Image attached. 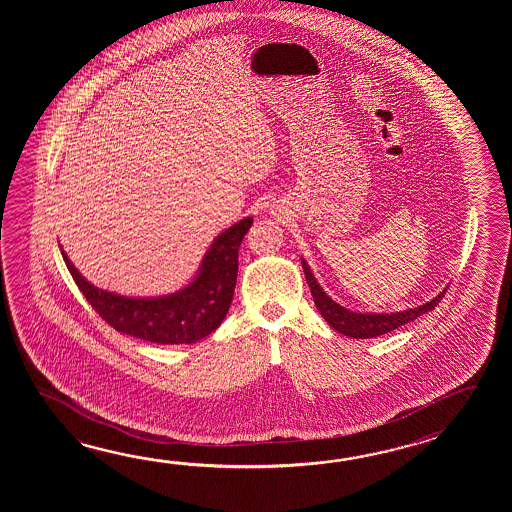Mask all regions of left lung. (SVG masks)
Here are the masks:
<instances>
[{"label": "left lung", "instance_id": "obj_1", "mask_svg": "<svg viewBox=\"0 0 512 512\" xmlns=\"http://www.w3.org/2000/svg\"><path fill=\"white\" fill-rule=\"evenodd\" d=\"M302 267H304L305 280L311 287V294L315 298V304L318 311H320V315L324 316V320L335 331L351 338H375L381 337L384 333H390L393 329L404 326L415 318L425 315L428 311H432L446 293V289H443L441 293L435 296L434 300L412 307V309H406V311H397V313H357V311H349L344 305L337 304L333 298H329V294L324 293V289L320 287V283L316 282V278L304 258H302Z\"/></svg>", "mask_w": 512, "mask_h": 512}]
</instances>
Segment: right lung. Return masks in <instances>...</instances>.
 <instances>
[{
	"instance_id": "1",
	"label": "right lung",
	"mask_w": 512,
	"mask_h": 512,
	"mask_svg": "<svg viewBox=\"0 0 512 512\" xmlns=\"http://www.w3.org/2000/svg\"><path fill=\"white\" fill-rule=\"evenodd\" d=\"M251 225L252 218H245L223 230L212 241L192 282L175 293L153 298L98 289L60 251L78 289L113 329L153 344H194L214 333L229 313L238 278V251Z\"/></svg>"
}]
</instances>
